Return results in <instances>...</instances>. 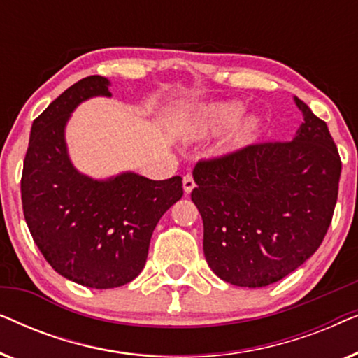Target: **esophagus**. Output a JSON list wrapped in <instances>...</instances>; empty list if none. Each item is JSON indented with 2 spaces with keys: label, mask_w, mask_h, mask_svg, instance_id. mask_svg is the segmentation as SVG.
I'll return each mask as SVG.
<instances>
[{
  "label": "esophagus",
  "mask_w": 358,
  "mask_h": 358,
  "mask_svg": "<svg viewBox=\"0 0 358 358\" xmlns=\"http://www.w3.org/2000/svg\"><path fill=\"white\" fill-rule=\"evenodd\" d=\"M182 187H184V192H185V194L192 192L194 187H195V182H194L192 176H190V174L184 176V179H182Z\"/></svg>",
  "instance_id": "34e87169"
}]
</instances>
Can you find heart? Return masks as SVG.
Wrapping results in <instances>:
<instances>
[{"label":"heart","mask_w":358,"mask_h":358,"mask_svg":"<svg viewBox=\"0 0 358 358\" xmlns=\"http://www.w3.org/2000/svg\"><path fill=\"white\" fill-rule=\"evenodd\" d=\"M244 106L239 101H220L200 106L185 122V131L194 138L222 134L231 124L228 134L220 143L218 150L222 155H234L251 146L257 140L262 130V119L257 114L243 115Z\"/></svg>","instance_id":"obj_1"}]
</instances>
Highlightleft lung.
Instances as JSON below:
<instances>
[{
	"label": "left lung",
	"mask_w": 358,
	"mask_h": 358,
	"mask_svg": "<svg viewBox=\"0 0 358 358\" xmlns=\"http://www.w3.org/2000/svg\"><path fill=\"white\" fill-rule=\"evenodd\" d=\"M303 124L292 141L251 145L200 161L190 197L203 222V254L222 280L267 287L308 261L329 228L341 158L326 122L293 97Z\"/></svg>",
	"instance_id": "8db88e82"
}]
</instances>
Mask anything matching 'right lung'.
<instances>
[{"label":"right lung","instance_id":"right-lung-1","mask_svg":"<svg viewBox=\"0 0 358 358\" xmlns=\"http://www.w3.org/2000/svg\"><path fill=\"white\" fill-rule=\"evenodd\" d=\"M104 76L83 78L34 120L24 159V218L47 262L68 280L115 288L138 277L159 218L182 197V178L153 180L125 171L107 179L71 163L65 130L91 97H110Z\"/></svg>","mask_w":358,"mask_h":358}]
</instances>
